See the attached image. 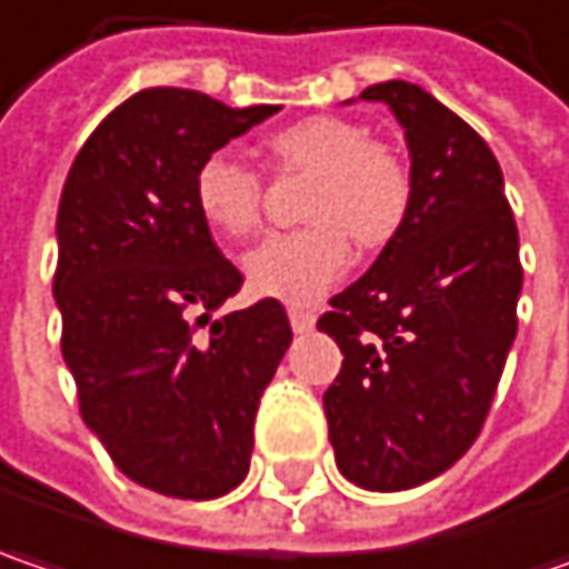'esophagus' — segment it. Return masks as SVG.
<instances>
[{
    "instance_id": "esophagus-1",
    "label": "esophagus",
    "mask_w": 569,
    "mask_h": 569,
    "mask_svg": "<svg viewBox=\"0 0 569 569\" xmlns=\"http://www.w3.org/2000/svg\"><path fill=\"white\" fill-rule=\"evenodd\" d=\"M289 325H292V331L306 335V331L316 328V312L312 309H302V306H289Z\"/></svg>"
}]
</instances>
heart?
<instances>
[{
    "mask_svg": "<svg viewBox=\"0 0 569 569\" xmlns=\"http://www.w3.org/2000/svg\"><path fill=\"white\" fill-rule=\"evenodd\" d=\"M263 148L280 173H309L299 231L273 234L244 257L257 296L316 302L348 270L351 238L377 251L389 244L412 209V167L399 148L370 138L345 116H309L277 128ZM192 199L218 238L244 241L260 228L263 183L231 153H209L192 177Z\"/></svg>",
    "mask_w": 569,
    "mask_h": 569,
    "instance_id": "obj_1",
    "label": "heart"
}]
</instances>
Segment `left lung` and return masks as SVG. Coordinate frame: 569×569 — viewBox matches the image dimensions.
Segmentation results:
<instances>
[{
  "label": "left lung",
  "mask_w": 569,
  "mask_h": 569,
  "mask_svg": "<svg viewBox=\"0 0 569 569\" xmlns=\"http://www.w3.org/2000/svg\"><path fill=\"white\" fill-rule=\"evenodd\" d=\"M406 128L412 209L318 331L345 353L325 389L338 470L399 492L457 463L483 428L518 331V228L483 138L416 83L367 86Z\"/></svg>",
  "instance_id": "1"
}]
</instances>
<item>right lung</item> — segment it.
Masks as SVG:
<instances>
[{
    "mask_svg": "<svg viewBox=\"0 0 569 569\" xmlns=\"http://www.w3.org/2000/svg\"><path fill=\"white\" fill-rule=\"evenodd\" d=\"M273 112L141 89L86 138L60 192L53 299L80 416L160 496L216 499L248 477L257 406L292 341L277 299L194 335L244 283L196 209V167Z\"/></svg>",
    "mask_w": 569,
    "mask_h": 569,
    "instance_id": "right-lung-1",
    "label": "right lung"
}]
</instances>
